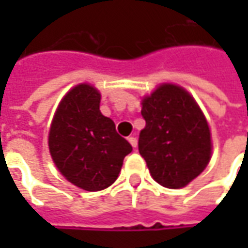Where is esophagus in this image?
<instances>
[{
    "label": "esophagus",
    "mask_w": 248,
    "mask_h": 248,
    "mask_svg": "<svg viewBox=\"0 0 248 248\" xmlns=\"http://www.w3.org/2000/svg\"><path fill=\"white\" fill-rule=\"evenodd\" d=\"M128 142L131 143L132 148H137V146H138V139L135 138V137H129Z\"/></svg>",
    "instance_id": "1"
}]
</instances>
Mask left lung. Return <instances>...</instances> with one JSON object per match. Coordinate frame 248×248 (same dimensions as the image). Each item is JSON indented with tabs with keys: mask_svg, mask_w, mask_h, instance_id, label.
Returning a JSON list of instances; mask_svg holds the SVG:
<instances>
[{
	"mask_svg": "<svg viewBox=\"0 0 248 248\" xmlns=\"http://www.w3.org/2000/svg\"><path fill=\"white\" fill-rule=\"evenodd\" d=\"M145 128L138 148L153 179L170 189L186 186L203 172L211 157L204 114L184 88L163 84L142 100Z\"/></svg>",
	"mask_w": 248,
	"mask_h": 248,
	"instance_id": "1",
	"label": "left lung"
}]
</instances>
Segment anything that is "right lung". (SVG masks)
Wrapping results in <instances>:
<instances>
[{
  "mask_svg": "<svg viewBox=\"0 0 248 248\" xmlns=\"http://www.w3.org/2000/svg\"><path fill=\"white\" fill-rule=\"evenodd\" d=\"M100 93L88 84L74 87L61 102L49 131V152L62 175L88 192L109 187L132 146L99 110Z\"/></svg>",
  "mask_w": 248,
  "mask_h": 248,
  "instance_id": "add662e5",
  "label": "right lung"
}]
</instances>
